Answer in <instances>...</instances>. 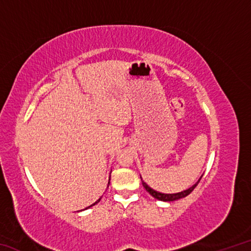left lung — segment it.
<instances>
[{"label":"left lung","instance_id":"8db88e82","mask_svg":"<svg viewBox=\"0 0 251 251\" xmlns=\"http://www.w3.org/2000/svg\"><path fill=\"white\" fill-rule=\"evenodd\" d=\"M201 177L199 178V180L193 187H190V188H188L187 190H184V192L177 193V194H161V193L156 192V190H154V189H151V187L146 184V182H144L143 180H142V182H143L144 188H145L147 192L150 193L154 198L158 199V201H177V199H180V198H184L186 196H188V195L192 193L195 188H196V186L198 185V182L201 181Z\"/></svg>","mask_w":251,"mask_h":251}]
</instances>
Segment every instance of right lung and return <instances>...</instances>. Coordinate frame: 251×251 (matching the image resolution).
<instances>
[{
    "instance_id": "1",
    "label": "right lung",
    "mask_w": 251,
    "mask_h": 251,
    "mask_svg": "<svg viewBox=\"0 0 251 251\" xmlns=\"http://www.w3.org/2000/svg\"><path fill=\"white\" fill-rule=\"evenodd\" d=\"M100 201V199H99V201H96V202H94V203H93V205H91V206H90V207H92V206H94V205H96V203H97V202H99V201ZM90 207H87V208H90Z\"/></svg>"
}]
</instances>
